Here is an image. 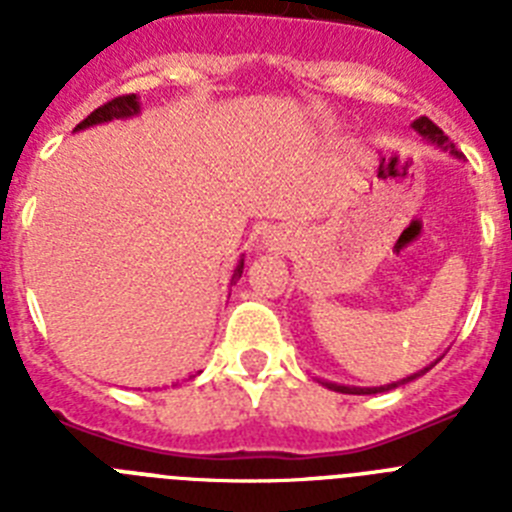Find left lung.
Here are the masks:
<instances>
[{
    "instance_id": "8db88e82",
    "label": "left lung",
    "mask_w": 512,
    "mask_h": 512,
    "mask_svg": "<svg viewBox=\"0 0 512 512\" xmlns=\"http://www.w3.org/2000/svg\"><path fill=\"white\" fill-rule=\"evenodd\" d=\"M413 128L418 130V133L423 135V138H428V140H431V143H436L438 148H443V151H449L451 156H456V158L464 156V153H461V151H456L454 143H451V140L446 138V135H443V130L438 128L436 122L428 120V117H418V120L413 122ZM415 377H418V374H413V377H408V379H402V382H397V384H405V382H410V379H415ZM397 384H387V387H366V390H359V387H343V384H328V387H330V390L343 392V395H374V392L392 390V387H397Z\"/></svg>"
}]
</instances>
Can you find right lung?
Segmentation results:
<instances>
[{
	"label": "right lung",
	"instance_id": "obj_1",
	"mask_svg": "<svg viewBox=\"0 0 512 512\" xmlns=\"http://www.w3.org/2000/svg\"><path fill=\"white\" fill-rule=\"evenodd\" d=\"M138 99H135V94H122V97H115L110 99V102H104L102 107H97V110L92 112V115H87L84 120L76 125V130H84L89 128V125H97V122H107V120H117V117H130L138 112ZM243 274V259L238 261V266H235L233 271V282L235 279H241Z\"/></svg>",
	"mask_w": 512,
	"mask_h": 512
}]
</instances>
